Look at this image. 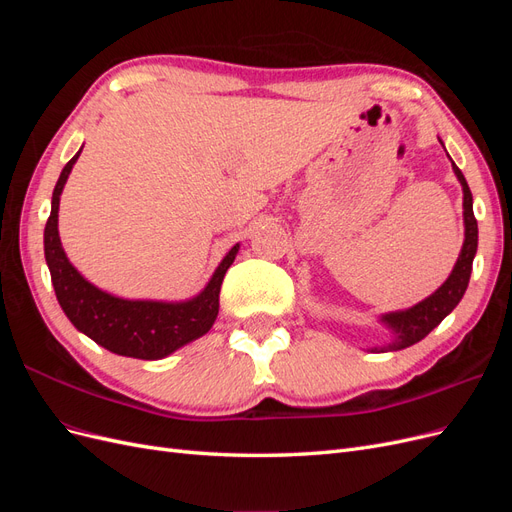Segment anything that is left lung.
Wrapping results in <instances>:
<instances>
[{
	"label": "left lung",
	"mask_w": 512,
	"mask_h": 512,
	"mask_svg": "<svg viewBox=\"0 0 512 512\" xmlns=\"http://www.w3.org/2000/svg\"><path fill=\"white\" fill-rule=\"evenodd\" d=\"M453 170L463 188V224H466V241H463L461 254L455 262L453 273L448 275V280L427 297L425 301L416 303L414 307L401 309V312H391L384 314L380 318L382 324H386L393 331L391 344L386 346H376L369 348V352H393V350H404L416 342H421L423 337H427L438 324L453 312L457 303L461 301L463 292L468 288L470 282V273H472V260L476 256V247H478V224L474 218V209H472V192L468 188V181L463 177L457 164L453 162Z\"/></svg>",
	"instance_id": "left-lung-1"
}]
</instances>
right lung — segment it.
Here are the masks:
<instances>
[{
	"label": "right lung",
	"instance_id": "right-lung-1",
	"mask_svg": "<svg viewBox=\"0 0 512 512\" xmlns=\"http://www.w3.org/2000/svg\"><path fill=\"white\" fill-rule=\"evenodd\" d=\"M81 151L61 170L53 190L51 215L44 228V258L57 301L74 327L102 348L143 361L164 359L213 327L220 309L224 275L239 252V243L224 256L205 290L190 301H130L96 288L70 265L57 230L59 196Z\"/></svg>",
	"mask_w": 512,
	"mask_h": 512
}]
</instances>
